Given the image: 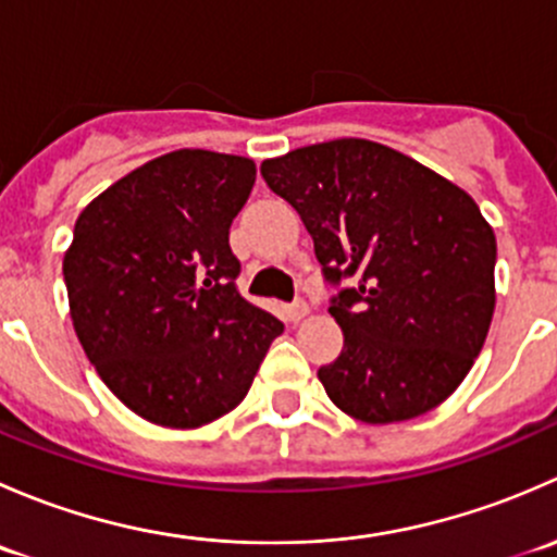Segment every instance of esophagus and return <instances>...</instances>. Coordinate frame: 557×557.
I'll return each mask as SVG.
<instances>
[{"label": "esophagus", "mask_w": 557, "mask_h": 557, "mask_svg": "<svg viewBox=\"0 0 557 557\" xmlns=\"http://www.w3.org/2000/svg\"><path fill=\"white\" fill-rule=\"evenodd\" d=\"M305 314H307V305H305V301H294V305L285 307V318H288L290 323H299V320L305 318Z\"/></svg>", "instance_id": "esophagus-1"}]
</instances>
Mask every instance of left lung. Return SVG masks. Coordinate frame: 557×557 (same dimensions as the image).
Returning <instances> with one entry per match:
<instances>
[{
	"instance_id": "left-lung-1",
	"label": "left lung",
	"mask_w": 557,
	"mask_h": 557,
	"mask_svg": "<svg viewBox=\"0 0 557 557\" xmlns=\"http://www.w3.org/2000/svg\"><path fill=\"white\" fill-rule=\"evenodd\" d=\"M261 174L299 212L336 288L329 312L345 347L318 369L331 401L372 425L440 407L480 356L496 307V237L474 199L356 137L290 150Z\"/></svg>"
}]
</instances>
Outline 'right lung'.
Returning a JSON list of instances; mask_svg holds the SVG:
<instances>
[{
  "instance_id": "add662e5",
  "label": "right lung",
  "mask_w": 557,
  "mask_h": 557,
  "mask_svg": "<svg viewBox=\"0 0 557 557\" xmlns=\"http://www.w3.org/2000/svg\"><path fill=\"white\" fill-rule=\"evenodd\" d=\"M256 164L174 150L81 212L64 252L75 334L102 383L139 418L199 429L232 412L283 323L237 290L228 228Z\"/></svg>"
}]
</instances>
